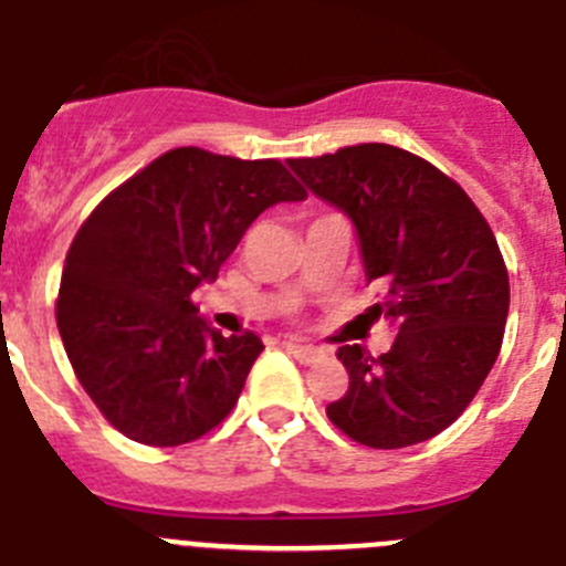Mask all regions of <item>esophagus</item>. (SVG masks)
Wrapping results in <instances>:
<instances>
[{
    "mask_svg": "<svg viewBox=\"0 0 566 566\" xmlns=\"http://www.w3.org/2000/svg\"><path fill=\"white\" fill-rule=\"evenodd\" d=\"M286 345L289 354H294V359L303 361V365H311V361H317L323 356V350L314 345H303V342H283Z\"/></svg>",
    "mask_w": 566,
    "mask_h": 566,
    "instance_id": "34e87169",
    "label": "esophagus"
}]
</instances>
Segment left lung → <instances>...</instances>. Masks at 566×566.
Segmentation results:
<instances>
[{
  "label": "left lung",
  "instance_id": "8db88e82",
  "mask_svg": "<svg viewBox=\"0 0 566 566\" xmlns=\"http://www.w3.org/2000/svg\"><path fill=\"white\" fill-rule=\"evenodd\" d=\"M289 168L350 219L367 283L385 292L370 314L398 331L378 359L361 345L339 347L350 385L325 412L370 449L434 438L500 356L511 289L489 221L458 181L385 143L289 159Z\"/></svg>",
  "mask_w": 566,
  "mask_h": 566
}]
</instances>
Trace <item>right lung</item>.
<instances>
[{"mask_svg":"<svg viewBox=\"0 0 566 566\" xmlns=\"http://www.w3.org/2000/svg\"><path fill=\"white\" fill-rule=\"evenodd\" d=\"M305 190L277 159L176 148L83 221L61 274V339L106 421L145 446H181L224 421L261 356L193 305L249 224Z\"/></svg>","mask_w":566,"mask_h":566,"instance_id":"1","label":"right lung"}]
</instances>
